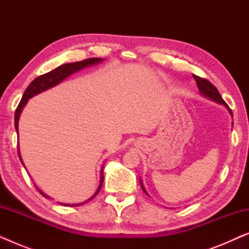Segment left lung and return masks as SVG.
I'll list each match as a JSON object with an SVG mask.
<instances>
[{"label": "left lung", "mask_w": 249, "mask_h": 249, "mask_svg": "<svg viewBox=\"0 0 249 249\" xmlns=\"http://www.w3.org/2000/svg\"><path fill=\"white\" fill-rule=\"evenodd\" d=\"M193 77H194V79H195V81H196L197 87H198L200 95H202V96H204L205 98H209V100H211V101L215 102V103H217V104L223 105V107H226L228 111H229V113L231 114V117H232V111L230 110L229 107H228L226 102L223 101V98L221 97V95L219 93V90L216 89V87L213 86V85L211 84L209 80L203 79V78H200L198 76H195V74H193ZM139 182H141V187H142V192H144L147 196H149L148 193L146 192L145 186H144V183H142L141 178H139Z\"/></svg>", "instance_id": "left-lung-1"}]
</instances>
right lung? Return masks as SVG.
I'll return each instance as SVG.
<instances>
[{"label": "right lung", "mask_w": 249, "mask_h": 249, "mask_svg": "<svg viewBox=\"0 0 249 249\" xmlns=\"http://www.w3.org/2000/svg\"><path fill=\"white\" fill-rule=\"evenodd\" d=\"M103 61H104V59H101V57H91V59L79 61V62L66 63V64H62V66L57 67L56 69L50 71V72H47L45 74H42V76L37 77L36 79H34L32 83H30L29 86L27 87L25 93H23V96L21 98V101H20L18 107H17V110H16L15 127H16L17 134H19L20 114H21L23 107H26V104H27V102H28V100H30V98L34 97V96H36V95L43 93V91L50 89V88L56 86V85H59L60 83H62L64 79H67L68 77L71 76V74L74 73V72H77V71H79L81 69H85V68H87V67L95 66V64L103 62ZM18 153H19L20 161H21L22 165L25 166V164H23L22 159H21V155H20L19 146H18ZM103 166H102L101 172H100V185H98L96 192H95V194L90 197V198H88L87 200H85V202H83V203H78V204H67V203H60V202H57V203L61 204V205H66V206H80V205H84V204H86L87 202H89V200L93 199L94 197L97 195L98 192L101 190L102 185H103V181H104ZM36 188L40 194H42L44 197H46V198H51L49 195H46L45 193L42 192V190H40L38 187H36Z\"/></svg>", "instance_id": "obj_1"}]
</instances>
